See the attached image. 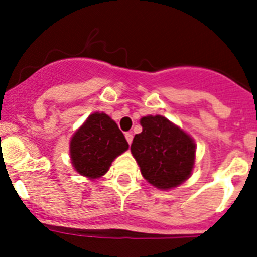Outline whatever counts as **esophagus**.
Returning a JSON list of instances; mask_svg holds the SVG:
<instances>
[{"mask_svg":"<svg viewBox=\"0 0 257 257\" xmlns=\"http://www.w3.org/2000/svg\"><path fill=\"white\" fill-rule=\"evenodd\" d=\"M126 140H127V143H128V144H131V143H133V139H134V135L131 133H126Z\"/></svg>","mask_w":257,"mask_h":257,"instance_id":"1","label":"esophagus"}]
</instances>
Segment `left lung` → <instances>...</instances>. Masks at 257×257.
Wrapping results in <instances>:
<instances>
[{
    "label": "left lung",
    "instance_id": "1",
    "mask_svg": "<svg viewBox=\"0 0 257 257\" xmlns=\"http://www.w3.org/2000/svg\"><path fill=\"white\" fill-rule=\"evenodd\" d=\"M131 153L148 183L158 189H172L187 180L196 161V143L179 126L162 115L140 119Z\"/></svg>",
    "mask_w": 257,
    "mask_h": 257
}]
</instances>
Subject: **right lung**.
I'll return each instance as SVG.
<instances>
[{
	"label": "right lung",
	"instance_id": "add662e5",
	"mask_svg": "<svg viewBox=\"0 0 257 257\" xmlns=\"http://www.w3.org/2000/svg\"><path fill=\"white\" fill-rule=\"evenodd\" d=\"M128 149L117 123L105 113L88 115L70 139L69 153L74 170L88 179L106 174L113 161Z\"/></svg>",
	"mask_w": 257,
	"mask_h": 257
}]
</instances>
